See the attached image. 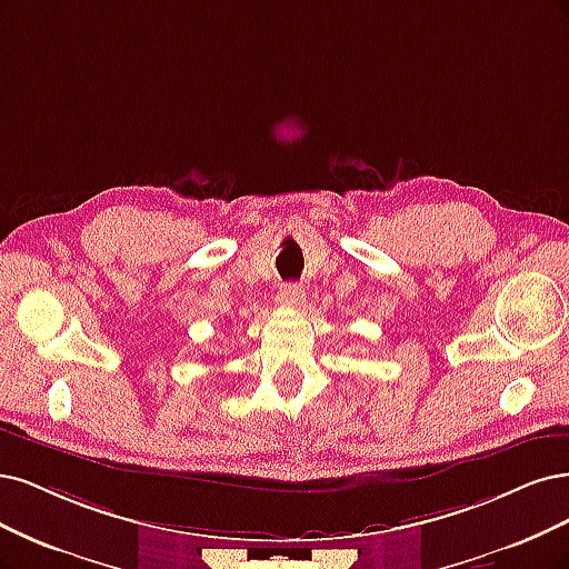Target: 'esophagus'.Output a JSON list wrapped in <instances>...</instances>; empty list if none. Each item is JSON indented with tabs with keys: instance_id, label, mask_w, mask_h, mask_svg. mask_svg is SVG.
Listing matches in <instances>:
<instances>
[{
	"instance_id": "34e87169",
	"label": "esophagus",
	"mask_w": 569,
	"mask_h": 569,
	"mask_svg": "<svg viewBox=\"0 0 569 569\" xmlns=\"http://www.w3.org/2000/svg\"><path fill=\"white\" fill-rule=\"evenodd\" d=\"M278 303L282 308H299L303 303V289L297 282L284 284L278 293Z\"/></svg>"
}]
</instances>
